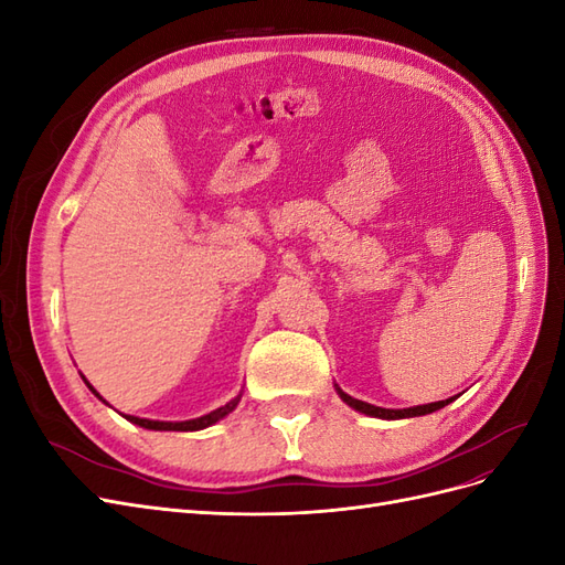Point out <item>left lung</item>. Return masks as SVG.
I'll return each mask as SVG.
<instances>
[{
    "label": "left lung",
    "instance_id": "1",
    "mask_svg": "<svg viewBox=\"0 0 565 565\" xmlns=\"http://www.w3.org/2000/svg\"><path fill=\"white\" fill-rule=\"evenodd\" d=\"M339 396L341 401H344L347 405H351L353 409H358V413H365L370 417H380V419H405V417H419V415H429V413H436V409L446 407L448 403H452V398L448 401H438V403H429V405H417V407H405V409H386V407H377V405H370V403H363L358 398H351L349 393H344L341 388Z\"/></svg>",
    "mask_w": 565,
    "mask_h": 565
}]
</instances>
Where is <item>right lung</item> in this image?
Segmentation results:
<instances>
[{
  "label": "right lung",
  "mask_w": 565,
  "mask_h": 565,
  "mask_svg": "<svg viewBox=\"0 0 565 565\" xmlns=\"http://www.w3.org/2000/svg\"><path fill=\"white\" fill-rule=\"evenodd\" d=\"M87 386H89V384H87ZM89 388L94 391V386H89ZM94 393H96V391H94ZM96 396H98V393H96ZM98 398H100V396H98ZM100 401H104V398H100ZM237 401H241V396L233 398V401L226 403L224 407L214 409V413H210V415L198 417V419H188V422H152V419H141V417H127V419L134 422V424L143 426V429H152V431H198V429H204V426H210V424L218 422L221 417H226L228 413H233ZM104 403H106V401H104Z\"/></svg>",
  "instance_id": "1"
}]
</instances>
